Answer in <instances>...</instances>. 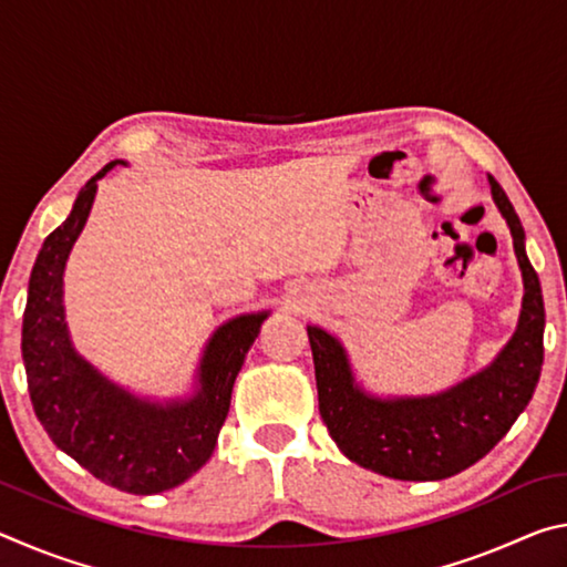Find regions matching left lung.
Masks as SVG:
<instances>
[{
  "instance_id": "1",
  "label": "left lung",
  "mask_w": 567,
  "mask_h": 567,
  "mask_svg": "<svg viewBox=\"0 0 567 567\" xmlns=\"http://www.w3.org/2000/svg\"><path fill=\"white\" fill-rule=\"evenodd\" d=\"M495 205L513 233L525 297L513 340L491 368L433 398L375 400L354 385L340 342L307 328L320 415L352 463L395 480H443L475 465L501 443L530 402L543 368L545 305L525 255V233L505 189L491 175Z\"/></svg>"
}]
</instances>
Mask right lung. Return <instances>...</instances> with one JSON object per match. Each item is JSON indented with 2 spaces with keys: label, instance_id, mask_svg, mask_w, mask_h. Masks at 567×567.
<instances>
[{
  "label": "right lung",
  "instance_id": "1",
  "mask_svg": "<svg viewBox=\"0 0 567 567\" xmlns=\"http://www.w3.org/2000/svg\"><path fill=\"white\" fill-rule=\"evenodd\" d=\"M114 165H104L82 187L70 217L37 255L22 322V358L34 415L52 443L102 483L152 495L185 483L213 455L235 378L267 312L239 315L223 324L199 364L197 395L167 408L114 388L74 354L62 310V272L87 223L97 179Z\"/></svg>",
  "mask_w": 567,
  "mask_h": 567
}]
</instances>
